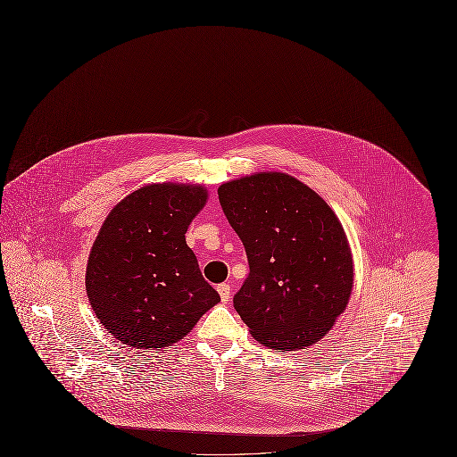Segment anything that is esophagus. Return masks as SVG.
Segmentation results:
<instances>
[{
	"label": "esophagus",
	"instance_id": "34e87169",
	"mask_svg": "<svg viewBox=\"0 0 457 457\" xmlns=\"http://www.w3.org/2000/svg\"><path fill=\"white\" fill-rule=\"evenodd\" d=\"M219 295H220V300L224 303L229 302V296H231V286L229 284L222 283L218 286Z\"/></svg>",
	"mask_w": 457,
	"mask_h": 457
}]
</instances>
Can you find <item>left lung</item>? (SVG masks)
<instances>
[{
    "instance_id": "left-lung-1",
    "label": "left lung",
    "mask_w": 457,
    "mask_h": 457,
    "mask_svg": "<svg viewBox=\"0 0 457 457\" xmlns=\"http://www.w3.org/2000/svg\"><path fill=\"white\" fill-rule=\"evenodd\" d=\"M218 195L248 257L233 303L250 334L283 351L320 341L346 310L354 279L341 220L291 174L243 176L222 183Z\"/></svg>"
}]
</instances>
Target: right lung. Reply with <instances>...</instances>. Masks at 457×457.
Instances as JSON below:
<instances>
[{"label": "right lung", "instance_id": "right-lung-1", "mask_svg": "<svg viewBox=\"0 0 457 457\" xmlns=\"http://www.w3.org/2000/svg\"><path fill=\"white\" fill-rule=\"evenodd\" d=\"M207 196L202 185L151 183L104 219L88 253L86 289L99 322L123 345L168 348L220 302L185 239Z\"/></svg>", "mask_w": 457, "mask_h": 457}]
</instances>
